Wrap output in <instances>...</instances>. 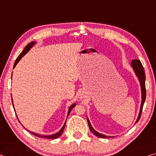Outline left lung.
<instances>
[{
  "label": "left lung",
  "instance_id": "obj_1",
  "mask_svg": "<svg viewBox=\"0 0 156 156\" xmlns=\"http://www.w3.org/2000/svg\"><path fill=\"white\" fill-rule=\"evenodd\" d=\"M132 66L133 68L134 72H135L136 76H137L139 82H140L141 87V97H142V100H141V108H140V111H139V116L137 118V120H136V122H137L139 119H140L141 115V112H142V108L144 106V104L145 100H146V85H145V80H146V76H145V72L144 70V67L142 66V64L140 62L139 59H133L131 62ZM87 122L88 125H89V127L90 129V131H91L94 135L98 136L99 138H110V136L104 135V134L99 133L98 132H97L96 130L93 129L92 127L91 124H90V120L87 118Z\"/></svg>",
  "mask_w": 156,
  "mask_h": 156
}]
</instances>
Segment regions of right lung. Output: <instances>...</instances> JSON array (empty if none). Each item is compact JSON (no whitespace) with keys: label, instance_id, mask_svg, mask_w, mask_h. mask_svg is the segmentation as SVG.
I'll list each match as a JSON object with an SVG mask.
<instances>
[{"label":"right lung","instance_id":"add662e5","mask_svg":"<svg viewBox=\"0 0 156 156\" xmlns=\"http://www.w3.org/2000/svg\"><path fill=\"white\" fill-rule=\"evenodd\" d=\"M34 44H35V42H31V43H29L28 44V45L26 46V47H25V48L24 49V50H23L22 52L20 53V55H19L17 59H16L15 62V64H14V67H15V66H16V65H17V64L18 63L19 61H20V60L21 59H22V58L23 57H24V56L25 55L27 54V53L28 52V51H29V50H30V49H31V48H32V46H33V45H34ZM12 105H13V104H12ZM75 106H76V104H73V105H72V106H71V107L69 108V112H68V115H67V117H68V115H69V113H70L71 111L72 110V108H73ZM66 122H65L64 126L62 127V128L61 129H60V131H59V132H57V133H56V134H52V135H49V136L41 135V134H36V133H34V132H30V131H29V132H30V133H31L32 134H34V135L37 136H39V137L47 138V139H56V138L59 137V136H60L62 135V132H63L64 129V127H65V125H66Z\"/></svg>","mask_w":156,"mask_h":156}]
</instances>
